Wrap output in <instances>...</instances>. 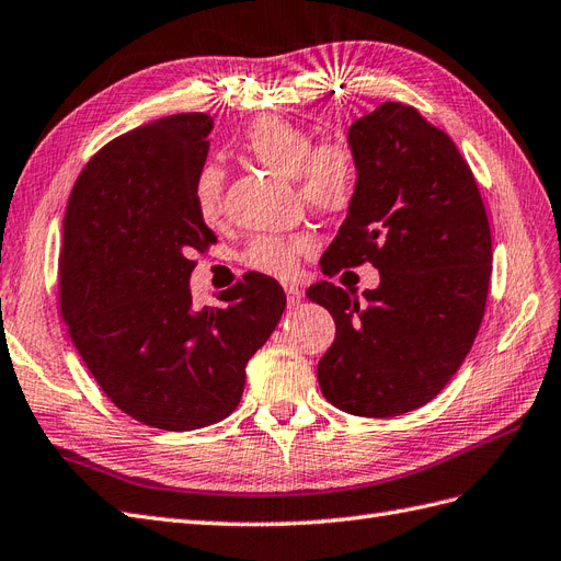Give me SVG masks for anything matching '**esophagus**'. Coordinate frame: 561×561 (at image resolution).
Returning a JSON list of instances; mask_svg holds the SVG:
<instances>
[{
	"mask_svg": "<svg viewBox=\"0 0 561 561\" xmlns=\"http://www.w3.org/2000/svg\"><path fill=\"white\" fill-rule=\"evenodd\" d=\"M300 300H304V291H300L296 284L286 286V304H289V308H296Z\"/></svg>",
	"mask_w": 561,
	"mask_h": 561,
	"instance_id": "34e87169",
	"label": "esophagus"
}]
</instances>
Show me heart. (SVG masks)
I'll list each match as a JSON object with an SVG mask.
<instances>
[{
  "label": "heart",
  "mask_w": 561,
  "mask_h": 561,
  "mask_svg": "<svg viewBox=\"0 0 561 561\" xmlns=\"http://www.w3.org/2000/svg\"><path fill=\"white\" fill-rule=\"evenodd\" d=\"M243 151L257 163L275 170L277 175L291 178L306 204L320 213H343L355 198L357 161L343 141L314 144V137L304 125L282 116H261L249 125L243 135ZM225 175L218 165H204L194 180V201L204 222L215 225L222 218ZM314 249L310 237H255L241 261L247 267L265 275L289 277L298 257Z\"/></svg>",
  "instance_id": "heart-1"
}]
</instances>
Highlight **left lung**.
<instances>
[{"label":"left lung","instance_id":"1","mask_svg":"<svg viewBox=\"0 0 561 561\" xmlns=\"http://www.w3.org/2000/svg\"><path fill=\"white\" fill-rule=\"evenodd\" d=\"M357 190L322 272L371 263L363 296L308 289L336 322L318 365L324 398L357 417H398L453 379L479 334L491 282V225L455 141L417 108L383 102L348 130Z\"/></svg>","mask_w":561,"mask_h":561}]
</instances>
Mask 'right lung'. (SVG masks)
<instances>
[{
  "label": "right lung",
  "mask_w": 561,
  "mask_h": 561,
  "mask_svg": "<svg viewBox=\"0 0 561 561\" xmlns=\"http://www.w3.org/2000/svg\"><path fill=\"white\" fill-rule=\"evenodd\" d=\"M210 130L206 113H178L108 141L64 215L68 334L111 403L163 431L229 417L247 363L286 308L282 286L261 272L222 291L220 308H192V255L218 241L194 201Z\"/></svg>",
  "instance_id": "1"
}]
</instances>
